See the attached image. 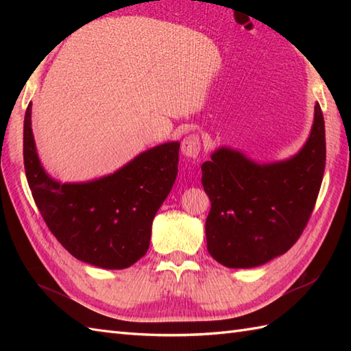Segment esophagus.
<instances>
[{"label":"esophagus","instance_id":"obj_1","mask_svg":"<svg viewBox=\"0 0 351 351\" xmlns=\"http://www.w3.org/2000/svg\"><path fill=\"white\" fill-rule=\"evenodd\" d=\"M200 146H202V143H200V137L197 134H190L182 140L181 152L187 158H196L200 152Z\"/></svg>","mask_w":351,"mask_h":351}]
</instances>
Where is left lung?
<instances>
[{"label": "left lung", "mask_w": 351, "mask_h": 351, "mask_svg": "<svg viewBox=\"0 0 351 351\" xmlns=\"http://www.w3.org/2000/svg\"><path fill=\"white\" fill-rule=\"evenodd\" d=\"M324 166L318 102L306 143L291 158L256 162L232 147L214 151L202 164V185L211 200L205 223L210 255L229 268H253L288 252L314 210Z\"/></svg>", "instance_id": "8db88e82"}]
</instances>
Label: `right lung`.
Returning a JSON list of instances; mask_svg holds the SVG:
<instances>
[{
	"mask_svg": "<svg viewBox=\"0 0 351 351\" xmlns=\"http://www.w3.org/2000/svg\"><path fill=\"white\" fill-rule=\"evenodd\" d=\"M178 161L180 141H169L98 180L60 182L40 164L32 102L27 107L24 167L34 202L63 247L90 265L122 270L145 255L155 214L175 184Z\"/></svg>",
	"mask_w": 351,
	"mask_h": 351,
	"instance_id": "obj_1",
	"label": "right lung"
}]
</instances>
